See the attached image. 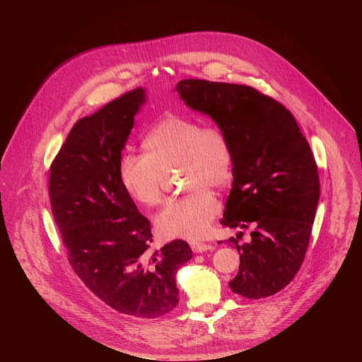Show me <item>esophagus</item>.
<instances>
[{
    "label": "esophagus",
    "instance_id": "1",
    "mask_svg": "<svg viewBox=\"0 0 362 362\" xmlns=\"http://www.w3.org/2000/svg\"><path fill=\"white\" fill-rule=\"evenodd\" d=\"M190 246H192V250H193L194 253H202V252H206V250H209V249L214 247L212 245L203 243V242H192Z\"/></svg>",
    "mask_w": 362,
    "mask_h": 362
}]
</instances>
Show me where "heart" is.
Wrapping results in <instances>:
<instances>
[{"label": "heart", "mask_w": 362, "mask_h": 362, "mask_svg": "<svg viewBox=\"0 0 362 362\" xmlns=\"http://www.w3.org/2000/svg\"><path fill=\"white\" fill-rule=\"evenodd\" d=\"M146 153L126 151L119 175L127 193L144 206L165 200L168 175L182 170L189 194L172 200L156 216V228L165 238L199 239L208 233L221 204L214 189L229 183L233 173V151L219 126L169 115L154 124L143 140Z\"/></svg>", "instance_id": "b5f03b06"}]
</instances>
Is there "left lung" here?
<instances>
[{
	"instance_id": "8db88e82",
	"label": "left lung",
	"mask_w": 362,
	"mask_h": 362,
	"mask_svg": "<svg viewBox=\"0 0 362 362\" xmlns=\"http://www.w3.org/2000/svg\"><path fill=\"white\" fill-rule=\"evenodd\" d=\"M186 105L209 115L229 137L233 186L223 226L249 229L250 242L229 239L240 253L232 292L247 299L271 296L298 274L320 200L314 153L292 113L250 86L182 80Z\"/></svg>"
}]
</instances>
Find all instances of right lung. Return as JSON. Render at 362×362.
Listing matches in <instances>:
<instances>
[{
    "instance_id": "obj_1",
    "label": "right lung",
    "mask_w": 362,
    "mask_h": 362,
    "mask_svg": "<svg viewBox=\"0 0 362 362\" xmlns=\"http://www.w3.org/2000/svg\"><path fill=\"white\" fill-rule=\"evenodd\" d=\"M144 101L124 93L80 119L49 166L48 196L67 259L86 286L116 311L159 318L179 302L176 272L192 257L182 239L151 247V225L122 185L119 162Z\"/></svg>"
}]
</instances>
